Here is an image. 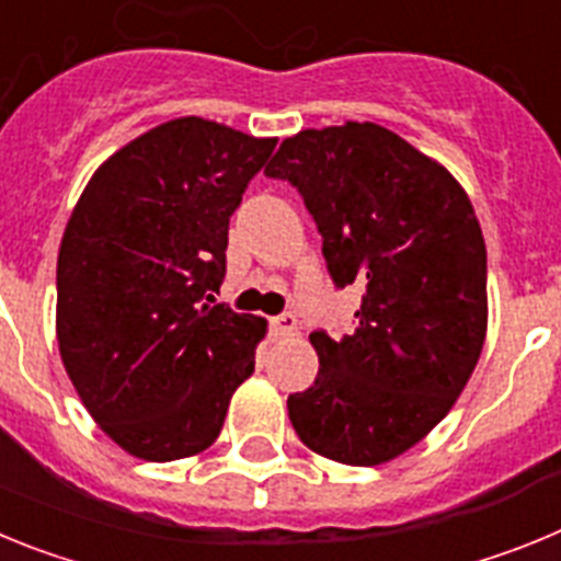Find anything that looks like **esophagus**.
Wrapping results in <instances>:
<instances>
[{
  "label": "esophagus",
  "mask_w": 561,
  "mask_h": 561,
  "mask_svg": "<svg viewBox=\"0 0 561 561\" xmlns=\"http://www.w3.org/2000/svg\"><path fill=\"white\" fill-rule=\"evenodd\" d=\"M272 331H277V334H295V331H297V317L295 314L272 317Z\"/></svg>",
  "instance_id": "34e87169"
}]
</instances>
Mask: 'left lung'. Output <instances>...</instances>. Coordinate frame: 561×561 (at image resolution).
<instances>
[{"label": "left lung", "mask_w": 561, "mask_h": 561, "mask_svg": "<svg viewBox=\"0 0 561 561\" xmlns=\"http://www.w3.org/2000/svg\"><path fill=\"white\" fill-rule=\"evenodd\" d=\"M266 176L300 191L334 284L362 289L354 334L309 336L320 370L286 401L291 427L336 463H388L453 410L483 351L485 241L472 202L438 160L368 121L286 137Z\"/></svg>", "instance_id": "1"}]
</instances>
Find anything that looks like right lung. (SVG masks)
Here are the masks:
<instances>
[{
    "label": "right lung",
    "instance_id": "add662e5",
    "mask_svg": "<svg viewBox=\"0 0 561 561\" xmlns=\"http://www.w3.org/2000/svg\"><path fill=\"white\" fill-rule=\"evenodd\" d=\"M277 137L205 117L148 128L83 187L58 250L56 336L87 413L168 463L210 447L266 320L213 306L227 227Z\"/></svg>",
    "mask_w": 561,
    "mask_h": 561
}]
</instances>
